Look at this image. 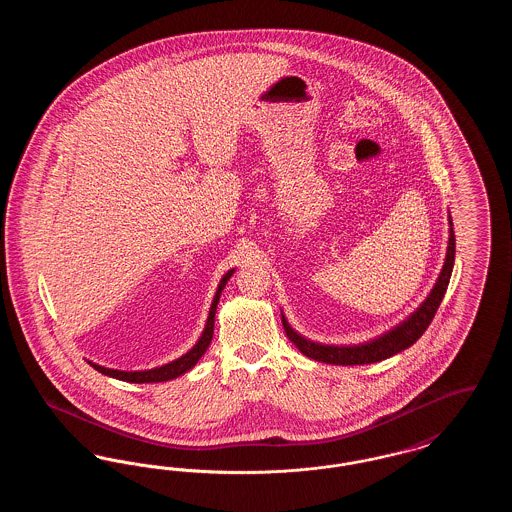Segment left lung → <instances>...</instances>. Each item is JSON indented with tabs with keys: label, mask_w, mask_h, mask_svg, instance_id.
I'll list each match as a JSON object with an SVG mask.
<instances>
[{
	"label": "left lung",
	"mask_w": 512,
	"mask_h": 512,
	"mask_svg": "<svg viewBox=\"0 0 512 512\" xmlns=\"http://www.w3.org/2000/svg\"><path fill=\"white\" fill-rule=\"evenodd\" d=\"M451 230H449V245H447V255H445V263L441 268L438 282L432 288L430 295L426 297V301L414 311L411 317L403 320L399 326H395L390 332H386L384 336L376 338V340L368 341V343H359V345H322L315 341L305 340L301 334H297L292 326L288 324L286 317L282 315V324L286 330V336L293 341V345L307 357L326 363V365H370V363H378L384 361L388 357H393L395 353H401L403 349L411 347L414 341L418 340L426 328L430 326V322L436 317L438 307L441 305V299L447 292L449 286V278L453 272V263H455V232H453V222L449 219Z\"/></svg>",
	"instance_id": "1"
}]
</instances>
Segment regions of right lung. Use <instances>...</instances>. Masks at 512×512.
<instances>
[{"label":"right lung","instance_id":"add662e5","mask_svg":"<svg viewBox=\"0 0 512 512\" xmlns=\"http://www.w3.org/2000/svg\"><path fill=\"white\" fill-rule=\"evenodd\" d=\"M234 274V268L228 270L222 280H220L219 288L217 293L213 297V303H211V309H209V317H207V324H205V330L201 334V338L197 340L194 347L182 355L180 359L172 361L169 365L157 366V368H151V370H115V368H105V366L96 365V363H90V366H94L98 372L105 374V376H111V378H117V380H124V382H130V384H153V382H167V380H174L178 378L180 374L188 372L195 363L201 359V355L207 351L209 343L213 340V328H215V313H217V305H219L220 293L224 290L226 282L230 280V276Z\"/></svg>","mask_w":512,"mask_h":512}]
</instances>
